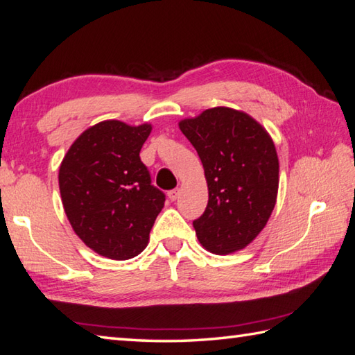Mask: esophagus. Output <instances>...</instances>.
I'll return each instance as SVG.
<instances>
[{
	"label": "esophagus",
	"mask_w": 355,
	"mask_h": 355,
	"mask_svg": "<svg viewBox=\"0 0 355 355\" xmlns=\"http://www.w3.org/2000/svg\"><path fill=\"white\" fill-rule=\"evenodd\" d=\"M178 195H180V189H172L168 192V198L171 201H175L178 198Z\"/></svg>",
	"instance_id": "obj_1"
}]
</instances>
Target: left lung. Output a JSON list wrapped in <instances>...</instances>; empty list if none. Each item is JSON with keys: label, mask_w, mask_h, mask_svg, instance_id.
<instances>
[{"label": "left lung", "mask_w": 355, "mask_h": 355, "mask_svg": "<svg viewBox=\"0 0 355 355\" xmlns=\"http://www.w3.org/2000/svg\"><path fill=\"white\" fill-rule=\"evenodd\" d=\"M201 158L207 207L193 221L198 241L215 254L247 247L266 227L279 186L275 143L253 117L216 107L178 123Z\"/></svg>", "instance_id": "obj_1"}]
</instances>
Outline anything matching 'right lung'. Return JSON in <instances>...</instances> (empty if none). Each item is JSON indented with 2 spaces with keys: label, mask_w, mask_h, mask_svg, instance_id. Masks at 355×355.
Listing matches in <instances>:
<instances>
[{
  "label": "right lung",
  "mask_w": 355,
  "mask_h": 355,
  "mask_svg": "<svg viewBox=\"0 0 355 355\" xmlns=\"http://www.w3.org/2000/svg\"><path fill=\"white\" fill-rule=\"evenodd\" d=\"M153 126L105 120L82 132L59 168L67 218L85 245L125 261L145 250L164 193L150 184L140 149Z\"/></svg>",
  "instance_id": "1"
}]
</instances>
